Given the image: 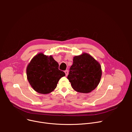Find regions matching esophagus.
Wrapping results in <instances>:
<instances>
[{"instance_id": "esophagus-1", "label": "esophagus", "mask_w": 132, "mask_h": 132, "mask_svg": "<svg viewBox=\"0 0 132 132\" xmlns=\"http://www.w3.org/2000/svg\"><path fill=\"white\" fill-rule=\"evenodd\" d=\"M65 73L66 76H67L68 74V70H66V71H65Z\"/></svg>"}]
</instances>
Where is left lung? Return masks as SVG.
<instances>
[{
    "label": "left lung",
    "mask_w": 132,
    "mask_h": 132,
    "mask_svg": "<svg viewBox=\"0 0 132 132\" xmlns=\"http://www.w3.org/2000/svg\"><path fill=\"white\" fill-rule=\"evenodd\" d=\"M102 76L99 62L88 53H84L73 58L67 79L77 92L88 93L99 84Z\"/></svg>",
    "instance_id": "1"
}]
</instances>
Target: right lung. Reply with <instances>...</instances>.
<instances>
[{
	"instance_id": "obj_1",
	"label": "right lung",
	"mask_w": 132,
	"mask_h": 132,
	"mask_svg": "<svg viewBox=\"0 0 132 132\" xmlns=\"http://www.w3.org/2000/svg\"><path fill=\"white\" fill-rule=\"evenodd\" d=\"M27 76L32 88L38 93L46 94L57 87L65 73L59 70V64L52 55L38 53L31 60L27 68Z\"/></svg>"
}]
</instances>
